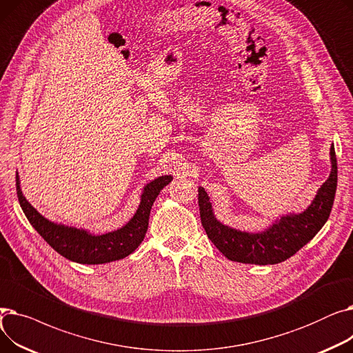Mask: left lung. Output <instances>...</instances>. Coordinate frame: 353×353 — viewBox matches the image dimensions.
<instances>
[{"instance_id": "8db88e82", "label": "left lung", "mask_w": 353, "mask_h": 353, "mask_svg": "<svg viewBox=\"0 0 353 353\" xmlns=\"http://www.w3.org/2000/svg\"><path fill=\"white\" fill-rule=\"evenodd\" d=\"M330 174L316 196L302 213H289L276 219L262 232H242L219 221L213 213L210 197L199 188L201 225L213 245L229 261L250 265H276L285 262L302 249L323 228L330 214L338 186L335 147L330 145Z\"/></svg>"}]
</instances>
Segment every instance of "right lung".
I'll return each instance as SVG.
<instances>
[{"mask_svg":"<svg viewBox=\"0 0 353 353\" xmlns=\"http://www.w3.org/2000/svg\"><path fill=\"white\" fill-rule=\"evenodd\" d=\"M172 180L173 176L165 174L147 183L134 216L123 228L104 234H92L84 229L54 223V221L46 219L24 197L18 174L17 194L18 200H20V206L31 226L55 252L71 262L81 265H103L120 261L139 248L148 228V217H150L153 203L160 190Z\"/></svg>","mask_w":353,"mask_h":353,"instance_id":"right-lung-1","label":"right lung"}]
</instances>
